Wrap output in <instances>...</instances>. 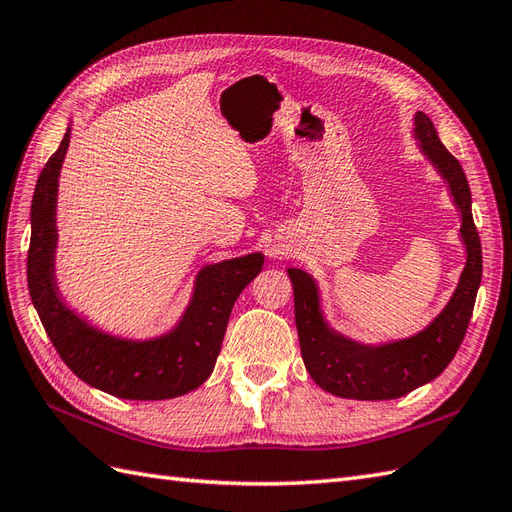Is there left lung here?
<instances>
[{
	"label": "left lung",
	"mask_w": 512,
	"mask_h": 512,
	"mask_svg": "<svg viewBox=\"0 0 512 512\" xmlns=\"http://www.w3.org/2000/svg\"><path fill=\"white\" fill-rule=\"evenodd\" d=\"M419 149L448 181L454 205L461 209V238L467 264L450 303L424 331L381 346L359 344L326 324L320 309L318 285L311 274L290 268L294 285L296 329L305 368L324 391L350 400H393L430 383L454 359L467 333L482 279V246L471 216L469 183L456 157L443 147L437 129L424 112L415 114Z\"/></svg>",
	"instance_id": "left-lung-1"
}]
</instances>
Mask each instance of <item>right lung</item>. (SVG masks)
Wrapping results in <instances>:
<instances>
[{"label":"right lung","mask_w":512,"mask_h":512,"mask_svg":"<svg viewBox=\"0 0 512 512\" xmlns=\"http://www.w3.org/2000/svg\"><path fill=\"white\" fill-rule=\"evenodd\" d=\"M71 127L38 175L32 199L28 287L34 309L69 370L90 387L125 400H168L203 385L220 355L231 309L264 266L251 253L205 266L188 309L162 337L123 339L90 326L62 303L56 283L58 177Z\"/></svg>","instance_id":"obj_1"}]
</instances>
